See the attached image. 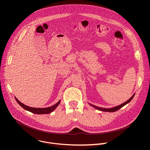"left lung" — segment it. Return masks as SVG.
I'll list each match as a JSON object with an SVG mask.
<instances>
[{
	"instance_id": "8db88e82",
	"label": "left lung",
	"mask_w": 150,
	"mask_h": 150,
	"mask_svg": "<svg viewBox=\"0 0 150 150\" xmlns=\"http://www.w3.org/2000/svg\"><path fill=\"white\" fill-rule=\"evenodd\" d=\"M135 93L132 95V96L128 100H127L126 101H125V103H122V104H121L120 105H117V106H116V107H114V108H109V109H106V108H100V107H98V106H96V105H93V104H90V103H89V104L91 105V106H92V107H93L94 108H95V109H97V110H100V111H102V112H116V111H117V110H119L120 109H121L122 107H123L124 105H125L126 104H127V103H129L132 100V98H134V96H135Z\"/></svg>"
}]
</instances>
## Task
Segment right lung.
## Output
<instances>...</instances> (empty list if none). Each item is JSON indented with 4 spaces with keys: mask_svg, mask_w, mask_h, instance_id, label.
I'll list each match as a JSON object with an SVG mask.
<instances>
[{
    "mask_svg": "<svg viewBox=\"0 0 150 150\" xmlns=\"http://www.w3.org/2000/svg\"><path fill=\"white\" fill-rule=\"evenodd\" d=\"M15 100L18 102V103L22 107L23 109L25 110L29 111L31 113H33L34 114H38V115H42V114H49L52 112L53 110L56 109V108L59 105V104L60 103V100L54 105L51 106V107H48V108H31V107L27 106L21 102H20L15 97Z\"/></svg>",
    "mask_w": 150,
    "mask_h": 150,
    "instance_id": "right-lung-1",
    "label": "right lung"
}]
</instances>
